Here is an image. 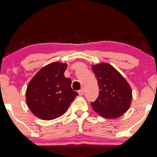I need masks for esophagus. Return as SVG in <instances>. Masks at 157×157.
Listing matches in <instances>:
<instances>
[{
  "label": "esophagus",
  "instance_id": "34e87169",
  "mask_svg": "<svg viewBox=\"0 0 157 157\" xmlns=\"http://www.w3.org/2000/svg\"><path fill=\"white\" fill-rule=\"evenodd\" d=\"M78 94L80 95H83V94H84V90H83V89H81V90H79Z\"/></svg>",
  "mask_w": 157,
  "mask_h": 157
}]
</instances>
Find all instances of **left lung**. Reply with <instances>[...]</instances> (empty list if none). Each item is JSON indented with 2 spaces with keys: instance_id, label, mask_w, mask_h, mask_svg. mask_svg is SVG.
<instances>
[{
  "instance_id": "8db88e82",
  "label": "left lung",
  "mask_w": 157,
  "mask_h": 157,
  "mask_svg": "<svg viewBox=\"0 0 157 157\" xmlns=\"http://www.w3.org/2000/svg\"><path fill=\"white\" fill-rule=\"evenodd\" d=\"M98 80L99 96L92 102V108L105 119L123 116L129 108L132 91L126 79L117 69L106 62L92 65Z\"/></svg>"
}]
</instances>
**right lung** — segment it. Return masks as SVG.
<instances>
[{"label":"right lung","mask_w":157,"mask_h":157,"mask_svg":"<svg viewBox=\"0 0 157 157\" xmlns=\"http://www.w3.org/2000/svg\"><path fill=\"white\" fill-rule=\"evenodd\" d=\"M66 63L54 62L40 69L27 86L25 101L31 113L40 120H52L63 115L78 94L64 72Z\"/></svg>","instance_id":"add662e5"}]
</instances>
